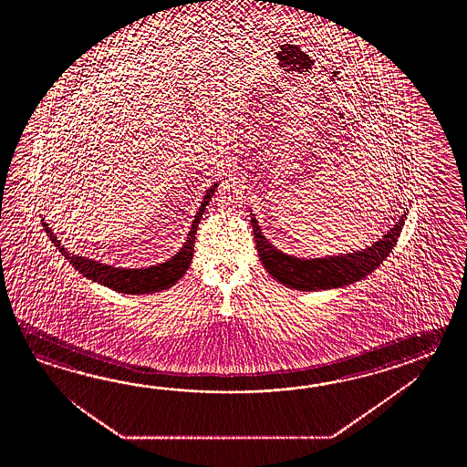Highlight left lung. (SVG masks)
<instances>
[{
	"instance_id": "obj_1",
	"label": "left lung",
	"mask_w": 467,
	"mask_h": 467,
	"mask_svg": "<svg viewBox=\"0 0 467 467\" xmlns=\"http://www.w3.org/2000/svg\"><path fill=\"white\" fill-rule=\"evenodd\" d=\"M407 213L400 215L394 227L379 238L370 247L354 250L340 255L318 258H298L278 250L268 242L252 213L254 237L257 244L258 257L268 274L282 285L304 292L338 288L368 277L388 258L397 244V238L406 223Z\"/></svg>"
}]
</instances>
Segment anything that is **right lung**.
<instances>
[{
    "label": "right lung",
    "instance_id": "obj_1",
    "mask_svg": "<svg viewBox=\"0 0 467 467\" xmlns=\"http://www.w3.org/2000/svg\"><path fill=\"white\" fill-rule=\"evenodd\" d=\"M219 187V183L215 182L205 193V197L200 203L199 212L195 215V219L192 222L187 240L183 242V245L179 252L169 258L167 262H161L157 265H151L147 268H119L107 264H99L93 258L83 257L79 254H73L68 248L61 244V240L53 234V230L48 227V223L43 222V227L47 230L51 242L55 244V247L58 248L63 257L70 260L71 265L78 270L79 274H83V277L89 278L97 284H101L105 287L117 290L119 294H130V296H140V294H155L161 292L167 288L175 285L180 278L183 277V274L187 272V268L192 264L193 257V247H195V235L199 229L200 219L203 215V212L207 210L210 200L213 197L215 190Z\"/></svg>",
    "mask_w": 467,
    "mask_h": 467
}]
</instances>
